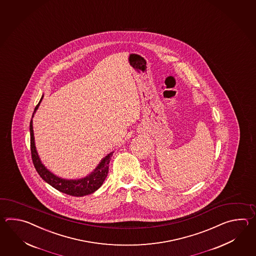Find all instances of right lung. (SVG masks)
<instances>
[{"mask_svg":"<svg viewBox=\"0 0 256 256\" xmlns=\"http://www.w3.org/2000/svg\"><path fill=\"white\" fill-rule=\"evenodd\" d=\"M42 98H40V102L34 108L32 119L30 122V136H31V154H32V160H33L34 166L36 169L39 176L43 178L49 185L52 186L54 188L58 190L65 193L66 195H70L74 196H82L90 195L93 192L98 190L102 185L104 184V180L106 178L108 172H109V164L110 161V158L112 156L114 152L108 154L105 158L100 160L96 168L93 170L92 172L87 176L80 178V180H65L60 178L58 176L53 174L51 171H49L44 166L38 154L36 151V147L34 144V136L33 130V117L36 110L38 109L39 105L41 104Z\"/></svg>","mask_w":256,"mask_h":256,"instance_id":"obj_1","label":"right lung"}]
</instances>
